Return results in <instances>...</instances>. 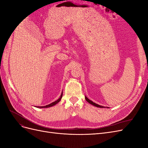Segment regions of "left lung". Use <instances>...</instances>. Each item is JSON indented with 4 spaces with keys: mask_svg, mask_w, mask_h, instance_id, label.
Here are the masks:
<instances>
[{
    "mask_svg": "<svg viewBox=\"0 0 148 148\" xmlns=\"http://www.w3.org/2000/svg\"><path fill=\"white\" fill-rule=\"evenodd\" d=\"M85 99H86V101H87V102H88L89 103V104H91L93 105L94 106H96V107H100V108H104V106H100V105H98V104H96V103L93 102L92 101L89 100L86 96H85Z\"/></svg>",
    "mask_w": 148,
    "mask_h": 148,
    "instance_id": "obj_1",
    "label": "left lung"
}]
</instances>
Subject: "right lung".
Segmentation results:
<instances>
[{
	"instance_id": "1",
	"label": "right lung",
	"mask_w": 148,
	"mask_h": 148,
	"mask_svg": "<svg viewBox=\"0 0 148 148\" xmlns=\"http://www.w3.org/2000/svg\"><path fill=\"white\" fill-rule=\"evenodd\" d=\"M62 95H63V92H62V93L61 94V96H60V97L59 99H57V101H54V102H52L51 104H49V105H47V106H40V107H39V108H47V107H52V106H54V105L57 104V103H58V102H60V101L61 100L62 97Z\"/></svg>"
}]
</instances>
